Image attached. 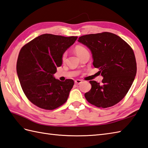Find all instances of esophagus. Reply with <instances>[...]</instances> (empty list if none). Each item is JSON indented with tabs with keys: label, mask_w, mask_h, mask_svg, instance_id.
I'll use <instances>...</instances> for the list:
<instances>
[{
	"label": "esophagus",
	"mask_w": 148,
	"mask_h": 148,
	"mask_svg": "<svg viewBox=\"0 0 148 148\" xmlns=\"http://www.w3.org/2000/svg\"><path fill=\"white\" fill-rule=\"evenodd\" d=\"M82 82V81L81 80H75V83L76 84H80Z\"/></svg>",
	"instance_id": "esophagus-1"
}]
</instances>
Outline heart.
Instances as JSON below:
<instances>
[{"label": "heart", "mask_w": 148, "mask_h": 148, "mask_svg": "<svg viewBox=\"0 0 148 148\" xmlns=\"http://www.w3.org/2000/svg\"><path fill=\"white\" fill-rule=\"evenodd\" d=\"M74 51L78 57H79L80 55L84 54V52L87 51L86 48H85L84 46H82V45H76L74 48ZM66 54L64 53L63 55H62V60L64 61L66 59Z\"/></svg>", "instance_id": "1"}]
</instances>
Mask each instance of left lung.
I'll return each instance as SVG.
<instances>
[{"mask_svg":"<svg viewBox=\"0 0 148 148\" xmlns=\"http://www.w3.org/2000/svg\"><path fill=\"white\" fill-rule=\"evenodd\" d=\"M78 41L90 49L93 65L103 77L102 83L92 80L85 94L88 103L98 108L113 106L125 96L136 75L132 49L119 36L110 32L83 35Z\"/></svg>","mask_w":148,"mask_h":148,"instance_id":"obj_1","label":"left lung"}]
</instances>
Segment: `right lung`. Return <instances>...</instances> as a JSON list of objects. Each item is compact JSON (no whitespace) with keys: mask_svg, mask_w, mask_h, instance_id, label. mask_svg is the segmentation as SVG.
I'll return each mask as SVG.
<instances>
[{"mask_svg":"<svg viewBox=\"0 0 148 148\" xmlns=\"http://www.w3.org/2000/svg\"><path fill=\"white\" fill-rule=\"evenodd\" d=\"M77 38L43 34L21 48L16 71L25 94L35 106L52 110L67 101L74 81L61 82L54 74L62 64V55Z\"/></svg>","mask_w":148,"mask_h":148,"instance_id":"1","label":"right lung"}]
</instances>
